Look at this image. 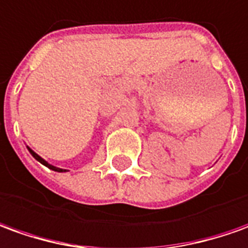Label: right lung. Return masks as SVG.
<instances>
[{"label": "right lung", "instance_id": "obj_1", "mask_svg": "<svg viewBox=\"0 0 248 248\" xmlns=\"http://www.w3.org/2000/svg\"><path fill=\"white\" fill-rule=\"evenodd\" d=\"M28 150H30V153L32 154V156H33V158H35L36 160H39L40 163H43L44 166H47V167H48V169H51V170H54V171H59V173H62V171H66V170H63V169H59V167H55V166H52V165H49V163H47V162L43 159V158H40V156H39L37 154L33 153V151H32L31 148H28Z\"/></svg>", "mask_w": 248, "mask_h": 248}]
</instances>
